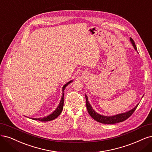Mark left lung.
<instances>
[{
	"mask_svg": "<svg viewBox=\"0 0 152 152\" xmlns=\"http://www.w3.org/2000/svg\"><path fill=\"white\" fill-rule=\"evenodd\" d=\"M130 41L133 45L134 48L135 50H137V48L136 46L134 43V40L130 38ZM85 98H86V109L88 112L90 116L92 117L94 120L96 121L97 122H99L100 123L102 124H113L115 123H118V122H121L122 121H124L128 118L133 114V112L136 110V109L138 107V104H137L134 108L133 109H131L128 112H124V113H122L119 114H117L115 115H112V116H105V115H102L96 113V112L93 109L92 107L90 104L88 99V96L86 95H85Z\"/></svg>",
	"mask_w": 152,
	"mask_h": 152,
	"instance_id": "8db88e82",
	"label": "left lung"
}]
</instances>
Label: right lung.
Returning <instances> with one entry per match:
<instances>
[{"label":"right lung","mask_w":152,"mask_h":152,"mask_svg":"<svg viewBox=\"0 0 152 152\" xmlns=\"http://www.w3.org/2000/svg\"><path fill=\"white\" fill-rule=\"evenodd\" d=\"M72 82V81H70L68 83H67L66 84H65L62 87V98H61V100L60 101V103H59V105H58V107H57V109L53 111V113H52L51 114L48 115V116L47 117H40V118H32L34 120H38V121H52V120H53L55 119L56 118H57V117L59 115L61 114V113L62 111V109H63V106H64V90L66 88V87L70 84V83Z\"/></svg>","instance_id":"obj_1"}]
</instances>
